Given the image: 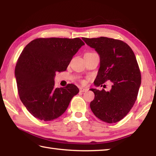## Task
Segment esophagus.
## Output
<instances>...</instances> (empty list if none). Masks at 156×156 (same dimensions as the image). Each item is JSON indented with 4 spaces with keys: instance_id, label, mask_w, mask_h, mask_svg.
<instances>
[{
    "instance_id": "esophagus-1",
    "label": "esophagus",
    "mask_w": 156,
    "mask_h": 156,
    "mask_svg": "<svg viewBox=\"0 0 156 156\" xmlns=\"http://www.w3.org/2000/svg\"><path fill=\"white\" fill-rule=\"evenodd\" d=\"M87 91V89L83 88V87H80V92H84V91Z\"/></svg>"
}]
</instances>
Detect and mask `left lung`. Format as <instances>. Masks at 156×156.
Segmentation results:
<instances>
[{"mask_svg": "<svg viewBox=\"0 0 156 156\" xmlns=\"http://www.w3.org/2000/svg\"><path fill=\"white\" fill-rule=\"evenodd\" d=\"M100 56V68L94 84L97 87L110 80L112 89H91L95 94L90 108L100 120L115 123L127 115L138 96L141 73L133 50L127 44L107 37L83 38Z\"/></svg>", "mask_w": 156, "mask_h": 156, "instance_id": "1", "label": "left lung"}]
</instances>
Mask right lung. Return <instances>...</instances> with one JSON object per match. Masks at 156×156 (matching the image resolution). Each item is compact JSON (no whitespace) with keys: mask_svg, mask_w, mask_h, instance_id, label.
Segmentation results:
<instances>
[{"mask_svg":"<svg viewBox=\"0 0 156 156\" xmlns=\"http://www.w3.org/2000/svg\"><path fill=\"white\" fill-rule=\"evenodd\" d=\"M79 38H40L23 50L15 68L20 99L31 115L43 121L56 119L65 113L79 92L73 84L56 88V72H64L73 56L84 45Z\"/></svg>","mask_w":156,"mask_h":156,"instance_id":"right-lung-1","label":"right lung"}]
</instances>
